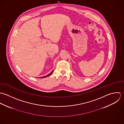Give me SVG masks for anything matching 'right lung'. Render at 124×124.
Masks as SVG:
<instances>
[{
  "label": "right lung",
  "mask_w": 124,
  "mask_h": 124,
  "mask_svg": "<svg viewBox=\"0 0 124 124\" xmlns=\"http://www.w3.org/2000/svg\"><path fill=\"white\" fill-rule=\"evenodd\" d=\"M53 71H54V70H53L51 73H50L49 74L47 75L46 76H44V77H40V78H46V77H48L49 75H50L52 73V72H53Z\"/></svg>",
  "instance_id": "add662e5"
}]
</instances>
